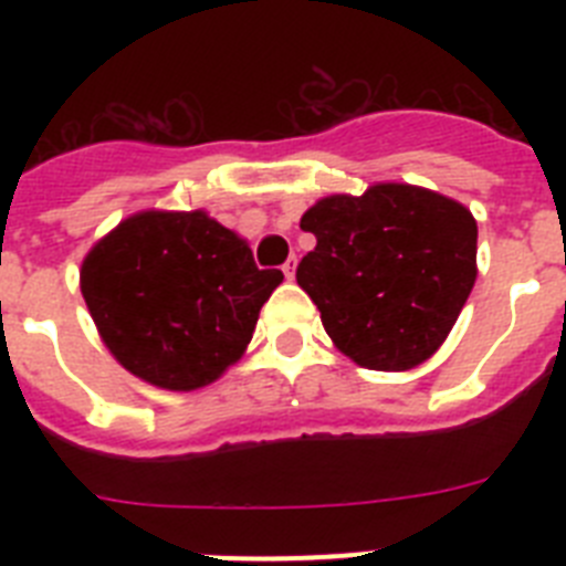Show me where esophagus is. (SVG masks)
<instances>
[{
	"label": "esophagus",
	"mask_w": 566,
	"mask_h": 566,
	"mask_svg": "<svg viewBox=\"0 0 566 566\" xmlns=\"http://www.w3.org/2000/svg\"><path fill=\"white\" fill-rule=\"evenodd\" d=\"M294 269H297V260H294V258H289L286 263H283V274H286L289 280H294Z\"/></svg>",
	"instance_id": "1"
}]
</instances>
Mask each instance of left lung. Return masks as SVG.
<instances>
[{
	"instance_id": "8db88e82",
	"label": "left lung",
	"mask_w": 566,
	"mask_h": 566,
	"mask_svg": "<svg viewBox=\"0 0 566 566\" xmlns=\"http://www.w3.org/2000/svg\"><path fill=\"white\" fill-rule=\"evenodd\" d=\"M317 247L297 283L348 359L408 371L439 352L476 283V218L413 184L326 195L300 218Z\"/></svg>"
}]
</instances>
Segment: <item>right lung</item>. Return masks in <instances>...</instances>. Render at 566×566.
<instances>
[{"instance_id":"obj_1","label":"right lung","mask_w":566,"mask_h":566,"mask_svg":"<svg viewBox=\"0 0 566 566\" xmlns=\"http://www.w3.org/2000/svg\"><path fill=\"white\" fill-rule=\"evenodd\" d=\"M283 283L203 209H144L109 229L82 260L78 286L98 337L133 377L164 391L221 379L252 339Z\"/></svg>"}]
</instances>
